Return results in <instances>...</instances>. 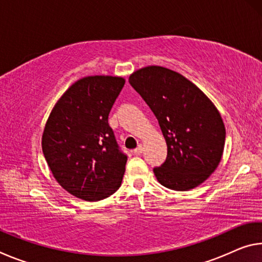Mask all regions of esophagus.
Returning a JSON list of instances; mask_svg holds the SVG:
<instances>
[{"instance_id":"obj_1","label":"esophagus","mask_w":262,"mask_h":262,"mask_svg":"<svg viewBox=\"0 0 262 262\" xmlns=\"http://www.w3.org/2000/svg\"><path fill=\"white\" fill-rule=\"evenodd\" d=\"M142 152H143V147H142L141 144H140L139 147H137L136 149H134V154H135V155H141Z\"/></svg>"}]
</instances>
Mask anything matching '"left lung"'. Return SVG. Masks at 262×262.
I'll return each mask as SVG.
<instances>
[{
  "label": "left lung",
  "instance_id": "1",
  "mask_svg": "<svg viewBox=\"0 0 262 262\" xmlns=\"http://www.w3.org/2000/svg\"><path fill=\"white\" fill-rule=\"evenodd\" d=\"M157 118L167 156L154 173L174 190L196 187L216 170L223 155L225 127L211 100L179 73L159 66L136 70L129 76Z\"/></svg>",
  "mask_w": 262,
  "mask_h": 262
}]
</instances>
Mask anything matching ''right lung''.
<instances>
[{
    "label": "right lung",
    "mask_w": 262,
    "mask_h": 262,
    "mask_svg": "<svg viewBox=\"0 0 262 262\" xmlns=\"http://www.w3.org/2000/svg\"><path fill=\"white\" fill-rule=\"evenodd\" d=\"M125 79H78L52 110L42 134V152L54 178L67 192L99 201L117 192L125 173L123 154L108 125V114Z\"/></svg>",
    "instance_id": "1"
}]
</instances>
